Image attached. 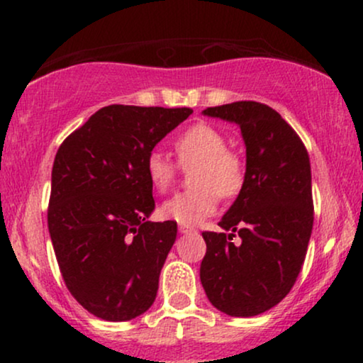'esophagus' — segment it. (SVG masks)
<instances>
[{
	"mask_svg": "<svg viewBox=\"0 0 363 363\" xmlns=\"http://www.w3.org/2000/svg\"><path fill=\"white\" fill-rule=\"evenodd\" d=\"M179 232L181 234H193V232H196V228L191 227V225H179Z\"/></svg>",
	"mask_w": 363,
	"mask_h": 363,
	"instance_id": "esophagus-1",
	"label": "esophagus"
}]
</instances>
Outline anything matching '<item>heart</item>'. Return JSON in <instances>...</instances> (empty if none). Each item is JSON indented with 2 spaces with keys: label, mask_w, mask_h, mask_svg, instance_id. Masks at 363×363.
<instances>
[{
  "label": "heart",
  "mask_w": 363,
  "mask_h": 363,
  "mask_svg": "<svg viewBox=\"0 0 363 363\" xmlns=\"http://www.w3.org/2000/svg\"><path fill=\"white\" fill-rule=\"evenodd\" d=\"M177 162L182 169L193 170L194 191L179 193L162 205V215L181 225H198L218 206V194L225 199L240 193L245 182V164L239 153L227 148V136L206 123L193 124L174 141ZM147 177L158 193L174 184L177 165L160 152L147 157Z\"/></svg>",
  "instance_id": "obj_1"
}]
</instances>
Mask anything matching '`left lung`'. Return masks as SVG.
Here are the masks:
<instances>
[{
  "label": "left lung",
  "instance_id": "8db88e82",
  "mask_svg": "<svg viewBox=\"0 0 363 363\" xmlns=\"http://www.w3.org/2000/svg\"><path fill=\"white\" fill-rule=\"evenodd\" d=\"M203 114L235 123L245 143V182L218 225L203 232L199 268L206 297L234 318L269 311L291 290L309 245L314 205L309 153L272 107L252 101L208 107ZM241 244L231 242L235 234Z\"/></svg>",
  "mask_w": 363,
  "mask_h": 363
}]
</instances>
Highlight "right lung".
Returning a JSON list of instances; mask_svg holds the SVG:
<instances>
[{"mask_svg":"<svg viewBox=\"0 0 363 363\" xmlns=\"http://www.w3.org/2000/svg\"><path fill=\"white\" fill-rule=\"evenodd\" d=\"M193 114L189 107L107 106L61 143L48 225L62 280L90 314L129 320L155 302L177 223L155 210L148 153Z\"/></svg>","mask_w":363,"mask_h":363,"instance_id":"obj_1","label":"right lung"}]
</instances>
